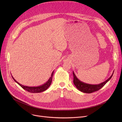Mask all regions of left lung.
Returning <instances> with one entry per match:
<instances>
[{
    "mask_svg": "<svg viewBox=\"0 0 122 122\" xmlns=\"http://www.w3.org/2000/svg\"><path fill=\"white\" fill-rule=\"evenodd\" d=\"M114 71L113 72L111 76L102 83H100L98 84H91L86 83L83 82L80 80H79L76 76L75 75L74 72L73 71V83L75 85L76 87L80 91L85 93H91L96 91L99 90L102 87L106 84V83L110 80L112 78Z\"/></svg>",
    "mask_w": 122,
    "mask_h": 122,
    "instance_id": "8db88e82",
    "label": "left lung"
}]
</instances>
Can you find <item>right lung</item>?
<instances>
[{
  "instance_id": "add662e5",
  "label": "right lung",
  "mask_w": 122,
  "mask_h": 122,
  "mask_svg": "<svg viewBox=\"0 0 122 122\" xmlns=\"http://www.w3.org/2000/svg\"><path fill=\"white\" fill-rule=\"evenodd\" d=\"M54 71H53V72L51 73V76L50 77V78L49 79V80H48V81H47L45 83L39 86H34V87H32V86H25L21 84H20V83H19L18 82H17L14 78L12 76L13 79L14 80V81L18 83L21 87L25 89V90L30 92V93H41V92H42L45 90H46L49 87V86L51 85V81H52V79H53V74H54Z\"/></svg>"
}]
</instances>
